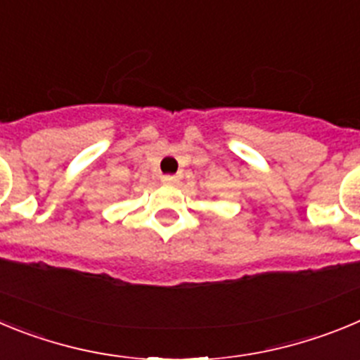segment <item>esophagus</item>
Segmentation results:
<instances>
[{"instance_id":"esophagus-1","label":"esophagus","mask_w":360,"mask_h":360,"mask_svg":"<svg viewBox=\"0 0 360 360\" xmlns=\"http://www.w3.org/2000/svg\"><path fill=\"white\" fill-rule=\"evenodd\" d=\"M162 182L173 184V182H176V176H173V174H165V176H162Z\"/></svg>"}]
</instances>
